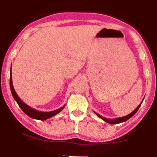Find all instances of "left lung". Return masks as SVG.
Segmentation results:
<instances>
[{
  "label": "left lung",
  "instance_id": "obj_1",
  "mask_svg": "<svg viewBox=\"0 0 157 157\" xmlns=\"http://www.w3.org/2000/svg\"><path fill=\"white\" fill-rule=\"evenodd\" d=\"M143 100H144V98H143ZM143 100H142V102L140 103L139 105L138 106V107H136V109H135V110L133 111L131 113H129V114H128V115H127V116H125L121 117V118H113V119H109V118H105V117L102 116L101 115H100V114H98V113L95 112V111H94V112L95 114H96V115H97L98 117H99V118H100L101 119H102L103 121H105L106 123H108L112 124H118V123H123V122L127 121V120H129V119L130 118H132V117L133 116H134V114L137 112V111L139 110V109L140 108V105H141V104H142Z\"/></svg>",
  "mask_w": 157,
  "mask_h": 157
}]
</instances>
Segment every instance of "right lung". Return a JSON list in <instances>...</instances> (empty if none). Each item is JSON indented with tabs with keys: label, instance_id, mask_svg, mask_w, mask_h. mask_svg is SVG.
Wrapping results in <instances>:
<instances>
[{
	"label": "right lung",
	"instance_id": "right-lung-1",
	"mask_svg": "<svg viewBox=\"0 0 157 157\" xmlns=\"http://www.w3.org/2000/svg\"><path fill=\"white\" fill-rule=\"evenodd\" d=\"M11 70H12V66H11ZM10 70V89H11V92L12 94V96L14 98L16 102H17V104L19 106L20 108L22 109V111L24 112L26 115L28 116L30 118L33 119H36V120H40V121H45L47 120L51 117L57 115V113H59L63 109V108L65 107V105H63L58 109L52 111H48V112H44V111H40L38 110L34 109L32 108L30 106L26 105L25 103L21 100V98L18 96V95L16 93L15 90L14 89L12 84V71Z\"/></svg>",
	"mask_w": 157,
	"mask_h": 157
}]
</instances>
